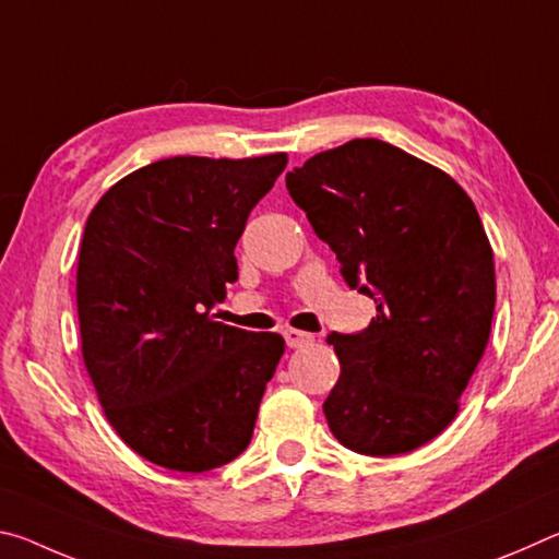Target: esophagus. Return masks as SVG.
<instances>
[{
    "label": "esophagus",
    "instance_id": "obj_1",
    "mask_svg": "<svg viewBox=\"0 0 559 559\" xmlns=\"http://www.w3.org/2000/svg\"><path fill=\"white\" fill-rule=\"evenodd\" d=\"M283 337H286V345L288 347H302V345L313 343V335L302 333V330H296V328H288L286 333H283Z\"/></svg>",
    "mask_w": 559,
    "mask_h": 559
}]
</instances>
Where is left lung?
Masks as SVG:
<instances>
[{
    "label": "left lung",
    "mask_w": 559,
    "mask_h": 559,
    "mask_svg": "<svg viewBox=\"0 0 559 559\" xmlns=\"http://www.w3.org/2000/svg\"><path fill=\"white\" fill-rule=\"evenodd\" d=\"M286 187L345 281L377 302L365 333L328 337L340 359L330 431L365 456L424 447L456 419L493 323V249L476 206L443 169L374 138L313 155Z\"/></svg>",
    "instance_id": "left-lung-1"
}]
</instances>
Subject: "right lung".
I'll use <instances>...</instances> for the list:
<instances>
[{
    "mask_svg": "<svg viewBox=\"0 0 559 559\" xmlns=\"http://www.w3.org/2000/svg\"><path fill=\"white\" fill-rule=\"evenodd\" d=\"M288 155H179L112 185L86 222L75 306L103 414L150 463L204 473L249 447L286 349L210 310L234 283V246Z\"/></svg>",
    "mask_w": 559,
    "mask_h": 559,
    "instance_id": "1",
    "label": "right lung"
}]
</instances>
